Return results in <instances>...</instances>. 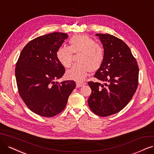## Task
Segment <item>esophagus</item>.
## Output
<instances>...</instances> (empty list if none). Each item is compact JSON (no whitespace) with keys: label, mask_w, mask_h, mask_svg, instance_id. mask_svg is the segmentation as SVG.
<instances>
[{"label":"esophagus","mask_w":154,"mask_h":154,"mask_svg":"<svg viewBox=\"0 0 154 154\" xmlns=\"http://www.w3.org/2000/svg\"><path fill=\"white\" fill-rule=\"evenodd\" d=\"M86 84L85 83H82V82H77L76 83V88H80V87H82L83 86H84V85Z\"/></svg>","instance_id":"34e87169"}]
</instances>
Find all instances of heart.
Returning <instances> with one entry per match:
<instances>
[{
	"label": "heart",
	"mask_w": 154,
	"mask_h": 154,
	"mask_svg": "<svg viewBox=\"0 0 154 154\" xmlns=\"http://www.w3.org/2000/svg\"><path fill=\"white\" fill-rule=\"evenodd\" d=\"M70 46H61L56 51L58 62L65 68L71 65L72 55L79 54L77 61L65 73L67 79L81 82L86 77L88 72H94L101 67L105 58V51L102 45L86 35H77L69 41Z\"/></svg>",
	"instance_id": "b5f03b06"
}]
</instances>
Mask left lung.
I'll list each match as a JSON object with an SVG mask.
<instances>
[{
	"instance_id": "obj_1",
	"label": "left lung",
	"mask_w": 154,
	"mask_h": 154,
	"mask_svg": "<svg viewBox=\"0 0 154 154\" xmlns=\"http://www.w3.org/2000/svg\"><path fill=\"white\" fill-rule=\"evenodd\" d=\"M105 51V58L94 77L88 82L91 89L88 105L101 117L120 112L131 100L138 84L139 68L128 45L110 34L96 33Z\"/></svg>"
}]
</instances>
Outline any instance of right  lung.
Here are the masks:
<instances>
[{
	"instance_id": "add662e5",
	"label": "right lung",
	"mask_w": 154,
	"mask_h": 154,
	"mask_svg": "<svg viewBox=\"0 0 154 154\" xmlns=\"http://www.w3.org/2000/svg\"><path fill=\"white\" fill-rule=\"evenodd\" d=\"M68 35L54 32L33 39L23 49L15 68L18 92L28 109L51 117L64 110L75 88L73 81L55 82L65 73L56 51Z\"/></svg>"
}]
</instances>
